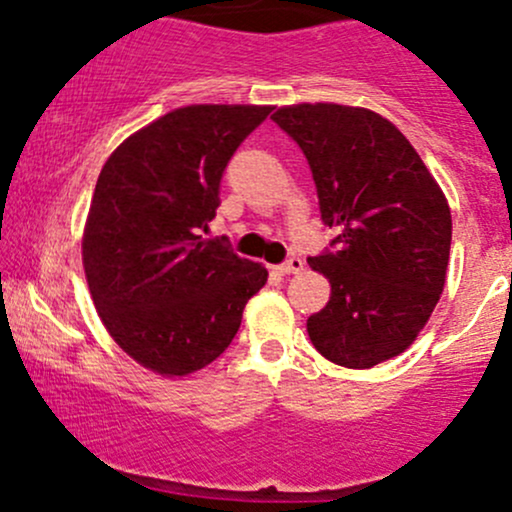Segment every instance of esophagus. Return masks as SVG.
Instances as JSON below:
<instances>
[{
  "mask_svg": "<svg viewBox=\"0 0 512 512\" xmlns=\"http://www.w3.org/2000/svg\"><path fill=\"white\" fill-rule=\"evenodd\" d=\"M276 272L279 274H298V272H303V260L301 257H291V260H286L284 264H279V267H276Z\"/></svg>",
  "mask_w": 512,
  "mask_h": 512,
  "instance_id": "34e87169",
  "label": "esophagus"
}]
</instances>
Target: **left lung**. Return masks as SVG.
<instances>
[{
	"instance_id": "left-lung-1",
	"label": "left lung",
	"mask_w": 512,
	"mask_h": 512,
	"mask_svg": "<svg viewBox=\"0 0 512 512\" xmlns=\"http://www.w3.org/2000/svg\"><path fill=\"white\" fill-rule=\"evenodd\" d=\"M272 120L301 146L320 216L339 236L308 257L332 296L308 317L327 361L373 368L424 330L445 286L452 219L445 195L414 146L366 108L303 103Z\"/></svg>"
}]
</instances>
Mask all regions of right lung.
Listing matches in <instances>:
<instances>
[{
	"instance_id": "add662e5",
	"label": "right lung",
	"mask_w": 512,
	"mask_h": 512,
	"mask_svg": "<svg viewBox=\"0 0 512 512\" xmlns=\"http://www.w3.org/2000/svg\"><path fill=\"white\" fill-rule=\"evenodd\" d=\"M272 108L190 105L158 117L105 161L84 231V269L110 337L144 368L187 375L236 337L262 264L204 240L228 161Z\"/></svg>"
}]
</instances>
